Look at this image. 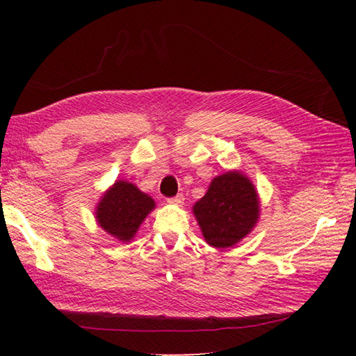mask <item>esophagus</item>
<instances>
[{"label": "esophagus", "instance_id": "1", "mask_svg": "<svg viewBox=\"0 0 356 356\" xmlns=\"http://www.w3.org/2000/svg\"><path fill=\"white\" fill-rule=\"evenodd\" d=\"M184 200H185V197H184L182 193H179V195H176V196H174V197H170V200H168V202H171V204H176V206H180V204L184 202Z\"/></svg>", "mask_w": 356, "mask_h": 356}]
</instances>
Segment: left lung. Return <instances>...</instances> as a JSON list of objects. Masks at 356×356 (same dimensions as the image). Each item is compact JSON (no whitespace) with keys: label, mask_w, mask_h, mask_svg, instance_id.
<instances>
[{"label":"left lung","mask_w":356,"mask_h":356,"mask_svg":"<svg viewBox=\"0 0 356 356\" xmlns=\"http://www.w3.org/2000/svg\"><path fill=\"white\" fill-rule=\"evenodd\" d=\"M193 212L207 243L227 248L254 227L259 218L257 193L243 174L226 172L212 180Z\"/></svg>","instance_id":"left-lung-1"}]
</instances>
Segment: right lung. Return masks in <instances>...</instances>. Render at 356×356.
I'll use <instances>...</instances> for the list:
<instances>
[{
  "mask_svg": "<svg viewBox=\"0 0 356 356\" xmlns=\"http://www.w3.org/2000/svg\"><path fill=\"white\" fill-rule=\"evenodd\" d=\"M155 207L150 196L144 195L135 185L116 182L108 190L97 206L99 225L122 242L135 236L147 213Z\"/></svg>",
  "mask_w": 356,
  "mask_h": 356,
  "instance_id": "right-lung-1",
  "label": "right lung"
}]
</instances>
